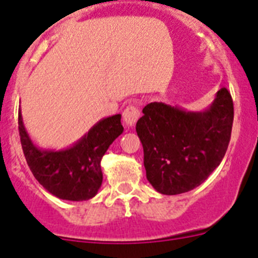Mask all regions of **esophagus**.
Returning <instances> with one entry per match:
<instances>
[{"label": "esophagus", "instance_id": "esophagus-1", "mask_svg": "<svg viewBox=\"0 0 258 258\" xmlns=\"http://www.w3.org/2000/svg\"><path fill=\"white\" fill-rule=\"evenodd\" d=\"M139 117H140V112H139L138 106L128 105L123 112V122L128 128H132L135 123L138 122Z\"/></svg>", "mask_w": 258, "mask_h": 258}]
</instances>
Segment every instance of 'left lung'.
<instances>
[{
    "label": "left lung",
    "instance_id": "obj_1",
    "mask_svg": "<svg viewBox=\"0 0 258 258\" xmlns=\"http://www.w3.org/2000/svg\"><path fill=\"white\" fill-rule=\"evenodd\" d=\"M136 123L146 178L161 194L176 196L199 186L221 163L230 141L234 105L221 89L203 112L150 103Z\"/></svg>",
    "mask_w": 258,
    "mask_h": 258
}]
</instances>
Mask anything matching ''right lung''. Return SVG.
I'll list each match as a JSON object with an SVG mask.
<instances>
[{"mask_svg": "<svg viewBox=\"0 0 258 258\" xmlns=\"http://www.w3.org/2000/svg\"><path fill=\"white\" fill-rule=\"evenodd\" d=\"M123 132L120 114L99 120L87 134L67 149H41L29 138L19 109L22 148L32 173L48 192L64 201H89L103 182L101 158Z\"/></svg>", "mask_w": 258, "mask_h": 258, "instance_id": "add662e5", "label": "right lung"}]
</instances>
